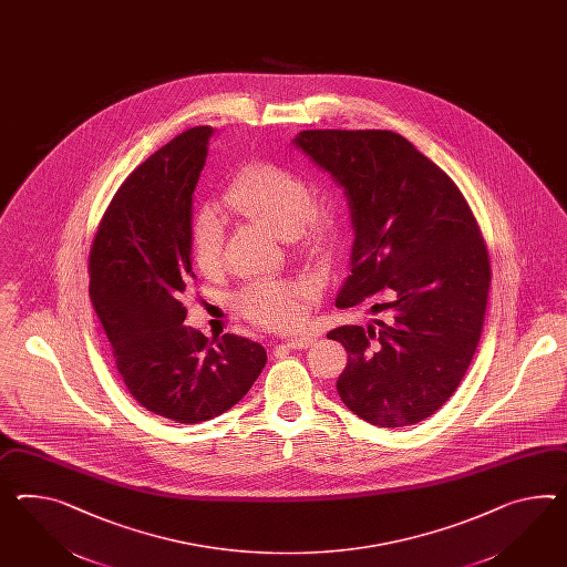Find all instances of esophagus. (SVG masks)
Wrapping results in <instances>:
<instances>
[{
    "mask_svg": "<svg viewBox=\"0 0 567 567\" xmlns=\"http://www.w3.org/2000/svg\"><path fill=\"white\" fill-rule=\"evenodd\" d=\"M315 343V339L312 337H308V334H300V337H293V339H288L281 348L288 349H306L310 348Z\"/></svg>",
    "mask_w": 567,
    "mask_h": 567,
    "instance_id": "34e87169",
    "label": "esophagus"
}]
</instances>
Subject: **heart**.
Returning a JSON list of instances; mask_svg holds the SVG:
<instances>
[{
    "label": "heart",
    "instance_id": "1",
    "mask_svg": "<svg viewBox=\"0 0 567 567\" xmlns=\"http://www.w3.org/2000/svg\"><path fill=\"white\" fill-rule=\"evenodd\" d=\"M221 202L310 255H320L333 245L334 205L329 199L310 197L302 176L274 162L243 166L221 193ZM190 252L202 271H218L224 257V230L209 209L193 219ZM315 296L317 284L310 277L262 279L240 291L238 308L252 322L290 329L302 322L306 305Z\"/></svg>",
    "mask_w": 567,
    "mask_h": 567
}]
</instances>
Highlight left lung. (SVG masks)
<instances>
[{
  "instance_id": "1",
  "label": "left lung",
  "mask_w": 567,
  "mask_h": 567,
  "mask_svg": "<svg viewBox=\"0 0 567 567\" xmlns=\"http://www.w3.org/2000/svg\"><path fill=\"white\" fill-rule=\"evenodd\" d=\"M348 197L351 276L334 305L389 290L386 320L327 337L348 351L337 392L378 427L434 415L465 377L483 331L492 267L451 176L394 131L308 130L293 140Z\"/></svg>"
}]
</instances>
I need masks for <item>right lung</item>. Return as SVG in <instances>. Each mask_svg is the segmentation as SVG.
<instances>
[{
    "label": "right lung",
    "mask_w": 567,
    "mask_h": 567,
    "mask_svg": "<svg viewBox=\"0 0 567 567\" xmlns=\"http://www.w3.org/2000/svg\"><path fill=\"white\" fill-rule=\"evenodd\" d=\"M212 127H193L154 152L118 187L90 250V300L116 370L147 411L199 423L236 405L261 374L267 351L226 333L216 346L185 327L181 296L190 267L193 190Z\"/></svg>",
    "instance_id": "right-lung-1"
}]
</instances>
